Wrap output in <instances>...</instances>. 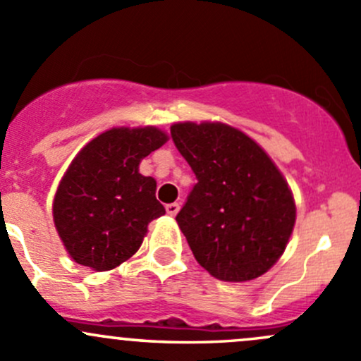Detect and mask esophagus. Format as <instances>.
I'll use <instances>...</instances> for the list:
<instances>
[{
	"label": "esophagus",
	"instance_id": "1",
	"mask_svg": "<svg viewBox=\"0 0 361 361\" xmlns=\"http://www.w3.org/2000/svg\"><path fill=\"white\" fill-rule=\"evenodd\" d=\"M165 208H166V214L172 215V217H173V215H177V212H179L180 205H179V203H169V205H166Z\"/></svg>",
	"mask_w": 361,
	"mask_h": 361
}]
</instances>
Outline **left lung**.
<instances>
[{
	"label": "left lung",
	"mask_w": 361,
	"mask_h": 361,
	"mask_svg": "<svg viewBox=\"0 0 361 361\" xmlns=\"http://www.w3.org/2000/svg\"><path fill=\"white\" fill-rule=\"evenodd\" d=\"M172 140L198 182L176 221L212 276L248 281L266 273L295 224L287 180L266 151L224 123H176Z\"/></svg>",
	"instance_id": "left-lung-1"
}]
</instances>
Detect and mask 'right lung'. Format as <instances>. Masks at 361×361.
<instances>
[{
	"mask_svg": "<svg viewBox=\"0 0 361 361\" xmlns=\"http://www.w3.org/2000/svg\"><path fill=\"white\" fill-rule=\"evenodd\" d=\"M166 140L156 126L111 128L73 159L55 192L54 222L74 262L109 271L139 250L147 224L165 214L156 180L139 165Z\"/></svg>",
	"mask_w": 361,
	"mask_h": 361,
	"instance_id": "1",
	"label": "right lung"
}]
</instances>
